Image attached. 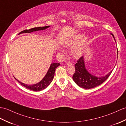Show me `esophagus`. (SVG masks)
<instances>
[{
  "instance_id": "1",
  "label": "esophagus",
  "mask_w": 126,
  "mask_h": 126,
  "mask_svg": "<svg viewBox=\"0 0 126 126\" xmlns=\"http://www.w3.org/2000/svg\"><path fill=\"white\" fill-rule=\"evenodd\" d=\"M66 65H72L73 63L72 62H66Z\"/></svg>"
}]
</instances>
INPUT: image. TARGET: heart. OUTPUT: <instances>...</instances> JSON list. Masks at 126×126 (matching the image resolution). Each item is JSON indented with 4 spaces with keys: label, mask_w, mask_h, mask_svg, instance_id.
I'll return each mask as SVG.
<instances>
[{
    "label": "heart",
    "mask_w": 126,
    "mask_h": 126,
    "mask_svg": "<svg viewBox=\"0 0 126 126\" xmlns=\"http://www.w3.org/2000/svg\"><path fill=\"white\" fill-rule=\"evenodd\" d=\"M83 34H79L69 40L66 43L68 47H74L71 50L72 56L75 58H78L82 56L89 43L88 37H84Z\"/></svg>",
    "instance_id": "1"
}]
</instances>
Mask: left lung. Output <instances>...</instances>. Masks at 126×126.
<instances>
[{
	"label": "left lung",
	"mask_w": 126,
	"mask_h": 126,
	"mask_svg": "<svg viewBox=\"0 0 126 126\" xmlns=\"http://www.w3.org/2000/svg\"><path fill=\"white\" fill-rule=\"evenodd\" d=\"M75 68V72L72 76L73 80L79 86L85 89L93 88L100 85L110 77L112 72L111 71L109 74L101 77H98L90 74L85 68L83 56L80 57L77 61Z\"/></svg>",
	"instance_id": "8db88e82"
}]
</instances>
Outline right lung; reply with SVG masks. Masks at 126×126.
Instances as JSON below:
<instances>
[{"mask_svg": "<svg viewBox=\"0 0 126 126\" xmlns=\"http://www.w3.org/2000/svg\"><path fill=\"white\" fill-rule=\"evenodd\" d=\"M50 27V26H45V27H35L30 29V30H25L22 32H20L19 34H21V33H31V32H35V31H41L43 30H46V28H47ZM60 65V63H52L51 64V65L50 66V68L48 70V71L47 73L46 76L43 78V79L40 81L39 83L37 84H34V85H28L23 84L21 82H20L19 80H17L16 78V79L18 81V82L21 84L22 86L26 87L27 89H30L31 90L34 91H41L42 90H44L46 89L47 87L51 83L52 79H53L54 75H55V72L57 66H58Z\"/></svg>", "mask_w": 126, "mask_h": 126, "instance_id": "obj_1", "label": "right lung"}]
</instances>
